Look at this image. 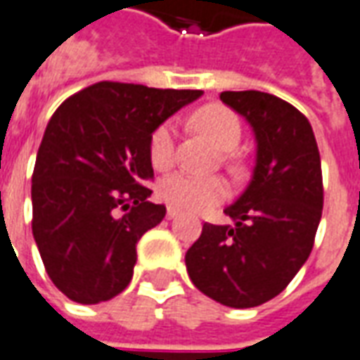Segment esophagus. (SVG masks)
<instances>
[{
	"mask_svg": "<svg viewBox=\"0 0 360 360\" xmlns=\"http://www.w3.org/2000/svg\"><path fill=\"white\" fill-rule=\"evenodd\" d=\"M178 213H180V211H178V209H176V207H168L167 209V217H168V219H174V217L178 215Z\"/></svg>",
	"mask_w": 360,
	"mask_h": 360,
	"instance_id": "34e87169",
	"label": "esophagus"
}]
</instances>
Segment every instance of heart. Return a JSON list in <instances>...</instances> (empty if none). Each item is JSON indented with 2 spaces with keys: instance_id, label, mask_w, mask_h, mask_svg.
Instances as JSON below:
<instances>
[{
  "instance_id": "obj_1",
  "label": "heart",
  "mask_w": 360,
  "mask_h": 360,
  "mask_svg": "<svg viewBox=\"0 0 360 360\" xmlns=\"http://www.w3.org/2000/svg\"><path fill=\"white\" fill-rule=\"evenodd\" d=\"M193 126L203 135H207L221 151H233L240 141V120L233 110L221 104H209L200 108L193 114ZM174 139L176 127L172 122H162L153 129L149 137V159L153 167L167 168L172 162ZM159 193L162 200L174 207L201 211L215 205L217 201L225 200L229 188L225 180L217 176L200 178L186 172H172L160 180Z\"/></svg>"
}]
</instances>
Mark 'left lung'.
Segmentation results:
<instances>
[{"label":"left lung","instance_id":"left-lung-1","mask_svg":"<svg viewBox=\"0 0 360 360\" xmlns=\"http://www.w3.org/2000/svg\"><path fill=\"white\" fill-rule=\"evenodd\" d=\"M221 101L256 137V167L225 209L234 225L205 223L186 252L192 283L217 302L254 308L277 297L304 266L322 219L320 153L304 114L262 91H225Z\"/></svg>","mask_w":360,"mask_h":360}]
</instances>
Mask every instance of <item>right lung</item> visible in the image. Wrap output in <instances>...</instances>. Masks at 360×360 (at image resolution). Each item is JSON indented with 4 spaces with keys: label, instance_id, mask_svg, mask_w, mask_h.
<instances>
[{
    "label": "right lung",
    "instance_id": "1",
    "mask_svg": "<svg viewBox=\"0 0 360 360\" xmlns=\"http://www.w3.org/2000/svg\"><path fill=\"white\" fill-rule=\"evenodd\" d=\"M201 94L101 81L53 112L32 172V236L73 302L98 304L129 285L135 244L167 215L145 186L149 137Z\"/></svg>",
    "mask_w": 360,
    "mask_h": 360
}]
</instances>
